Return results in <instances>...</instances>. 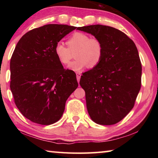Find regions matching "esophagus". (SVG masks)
Listing matches in <instances>:
<instances>
[{
	"label": "esophagus",
	"instance_id": "1",
	"mask_svg": "<svg viewBox=\"0 0 158 158\" xmlns=\"http://www.w3.org/2000/svg\"><path fill=\"white\" fill-rule=\"evenodd\" d=\"M76 74H77V81L79 82L80 78H81V74H80L79 73H77Z\"/></svg>",
	"mask_w": 158,
	"mask_h": 158
}]
</instances>
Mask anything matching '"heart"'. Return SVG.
<instances>
[{
	"mask_svg": "<svg viewBox=\"0 0 158 158\" xmlns=\"http://www.w3.org/2000/svg\"><path fill=\"white\" fill-rule=\"evenodd\" d=\"M68 47L61 43L55 46L54 53L59 62L64 65L70 63L73 54L76 60L70 63L68 68L73 71H80L89 66L93 68L97 66L103 56V45L98 38L89 35L77 32L69 37L66 42Z\"/></svg>",
	"mask_w": 158,
	"mask_h": 158,
	"instance_id": "b5f03b06",
	"label": "heart"
}]
</instances>
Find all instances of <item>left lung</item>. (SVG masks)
Listing matches in <instances>:
<instances>
[{
    "label": "left lung",
    "instance_id": "1",
    "mask_svg": "<svg viewBox=\"0 0 158 158\" xmlns=\"http://www.w3.org/2000/svg\"><path fill=\"white\" fill-rule=\"evenodd\" d=\"M77 30L91 34L103 45L100 63L83 74L79 81L88 112L97 124H116L132 110L141 89L137 47L124 33L111 26L90 25Z\"/></svg>",
    "mask_w": 158,
    "mask_h": 158
}]
</instances>
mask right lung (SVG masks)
Listing matches in <instances>:
<instances>
[{"label": "right lung", "mask_w": 158, "mask_h": 158, "mask_svg": "<svg viewBox=\"0 0 158 158\" xmlns=\"http://www.w3.org/2000/svg\"><path fill=\"white\" fill-rule=\"evenodd\" d=\"M77 27L47 24L21 37L10 60V89L23 116L40 125L62 117L69 96L78 87L76 74L63 68L55 46Z\"/></svg>", "instance_id": "right-lung-1"}]
</instances>
